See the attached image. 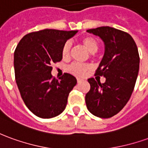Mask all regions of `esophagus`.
Wrapping results in <instances>:
<instances>
[{"mask_svg":"<svg viewBox=\"0 0 148 148\" xmlns=\"http://www.w3.org/2000/svg\"><path fill=\"white\" fill-rule=\"evenodd\" d=\"M82 81H83V79H82V78H80V77H77V83H80V82H82Z\"/></svg>","mask_w":148,"mask_h":148,"instance_id":"esophagus-1","label":"esophagus"}]
</instances>
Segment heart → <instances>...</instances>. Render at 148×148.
Wrapping results in <instances>:
<instances>
[{"label": "heart", "mask_w": 148, "mask_h": 148, "mask_svg": "<svg viewBox=\"0 0 148 148\" xmlns=\"http://www.w3.org/2000/svg\"><path fill=\"white\" fill-rule=\"evenodd\" d=\"M82 43L87 49L89 52L95 53L99 49V42L95 38L92 36H86L81 39ZM71 43L70 42H66L62 45L61 49V53L63 59H68L71 55ZM90 70V66L88 64L73 63L70 66H68L67 71L71 74H74L76 76H82L86 74V72Z\"/></svg>", "instance_id": "heart-1"}]
</instances>
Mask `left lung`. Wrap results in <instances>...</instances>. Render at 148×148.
Listing matches in <instances>:
<instances>
[{"mask_svg":"<svg viewBox=\"0 0 148 148\" xmlns=\"http://www.w3.org/2000/svg\"><path fill=\"white\" fill-rule=\"evenodd\" d=\"M87 32L99 36L105 44L95 75L105 77L106 82L89 78L86 104L94 115L107 119L119 113L132 96L139 69L138 48L131 35L114 28L102 26Z\"/></svg>","mask_w":148,"mask_h":148,"instance_id":"obj_1","label":"left lung"}]
</instances>
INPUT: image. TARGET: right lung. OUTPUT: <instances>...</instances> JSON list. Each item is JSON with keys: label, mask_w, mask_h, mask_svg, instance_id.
Listing matches in <instances>:
<instances>
[{"label": "right lung", "mask_w": 148, "mask_h": 148, "mask_svg": "<svg viewBox=\"0 0 148 148\" xmlns=\"http://www.w3.org/2000/svg\"><path fill=\"white\" fill-rule=\"evenodd\" d=\"M77 32L48 29L32 32L16 45L13 60L16 85L25 104L38 117H55L66 106L77 80L67 73L60 80L53 77L51 64L62 60V45Z\"/></svg>", "instance_id": "1"}]
</instances>
